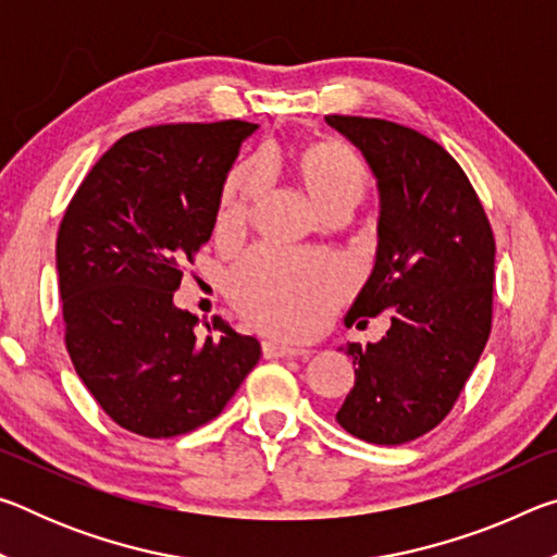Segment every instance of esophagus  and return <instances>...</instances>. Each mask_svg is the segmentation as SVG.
Listing matches in <instances>:
<instances>
[{"label": "esophagus", "instance_id": "esophagus-1", "mask_svg": "<svg viewBox=\"0 0 557 557\" xmlns=\"http://www.w3.org/2000/svg\"><path fill=\"white\" fill-rule=\"evenodd\" d=\"M312 351L309 348H297V346H289V344H282V342H262V356L265 358H280V356H309Z\"/></svg>", "mask_w": 557, "mask_h": 557}]
</instances>
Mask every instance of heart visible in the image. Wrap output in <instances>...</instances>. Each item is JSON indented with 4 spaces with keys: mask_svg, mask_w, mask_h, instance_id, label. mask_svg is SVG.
I'll return each instance as SVG.
<instances>
[{
    "mask_svg": "<svg viewBox=\"0 0 557 557\" xmlns=\"http://www.w3.org/2000/svg\"><path fill=\"white\" fill-rule=\"evenodd\" d=\"M295 169L301 186L319 209L351 201L358 203L369 172L351 149L336 143H314L299 149ZM268 184L260 159L240 164L225 184L221 201V228H238L250 206ZM231 297L252 324L272 334L305 338L317 334L348 292V275L336 260L309 252L256 248L231 272Z\"/></svg>",
    "mask_w": 557,
    "mask_h": 557,
    "instance_id": "1",
    "label": "heart"
}]
</instances>
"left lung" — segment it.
Here are the masks:
<instances>
[{"mask_svg": "<svg viewBox=\"0 0 557 557\" xmlns=\"http://www.w3.org/2000/svg\"><path fill=\"white\" fill-rule=\"evenodd\" d=\"M379 184V250L346 324L388 312L375 344H348L356 383L336 412L348 435L405 445L447 418L492 332L494 233L445 147L379 117L326 115Z\"/></svg>", "mask_w": 557, "mask_h": 557, "instance_id": "8db88e82", "label": "left lung"}]
</instances>
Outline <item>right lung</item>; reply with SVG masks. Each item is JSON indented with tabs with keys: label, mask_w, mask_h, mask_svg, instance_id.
<instances>
[{
	"label": "right lung",
	"mask_w": 557,
	"mask_h": 557,
	"mask_svg": "<svg viewBox=\"0 0 557 557\" xmlns=\"http://www.w3.org/2000/svg\"><path fill=\"white\" fill-rule=\"evenodd\" d=\"M243 120L157 125L117 139L83 178L55 240L65 348L120 428L176 437L221 414L260 361L258 338L174 305L184 268L209 243ZM211 332V329H209Z\"/></svg>",
	"instance_id": "right-lung-1"
}]
</instances>
